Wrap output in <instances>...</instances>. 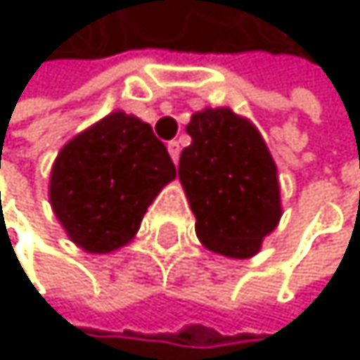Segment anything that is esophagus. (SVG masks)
<instances>
[{
    "instance_id": "esophagus-1",
    "label": "esophagus",
    "mask_w": 360,
    "mask_h": 360,
    "mask_svg": "<svg viewBox=\"0 0 360 360\" xmlns=\"http://www.w3.org/2000/svg\"><path fill=\"white\" fill-rule=\"evenodd\" d=\"M168 153H170L172 162L176 164V162H179V155H181V146H179L176 140H170V142H168Z\"/></svg>"
}]
</instances>
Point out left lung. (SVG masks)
I'll return each instance as SVG.
<instances>
[{
	"instance_id": "left-lung-1",
	"label": "left lung",
	"mask_w": 360,
	"mask_h": 360,
	"mask_svg": "<svg viewBox=\"0 0 360 360\" xmlns=\"http://www.w3.org/2000/svg\"><path fill=\"white\" fill-rule=\"evenodd\" d=\"M179 181L196 218V238L216 255L255 257L283 216L270 148L246 116L231 108L192 114Z\"/></svg>"
}]
</instances>
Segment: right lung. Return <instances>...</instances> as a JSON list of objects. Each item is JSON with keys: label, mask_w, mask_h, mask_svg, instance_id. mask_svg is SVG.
<instances>
[{"label": "right lung", "mask_w": 360, "mask_h": 360, "mask_svg": "<svg viewBox=\"0 0 360 360\" xmlns=\"http://www.w3.org/2000/svg\"><path fill=\"white\" fill-rule=\"evenodd\" d=\"M176 176L148 122L116 110L68 140L51 166L49 202L68 240L90 255L127 246Z\"/></svg>", "instance_id": "right-lung-1"}]
</instances>
